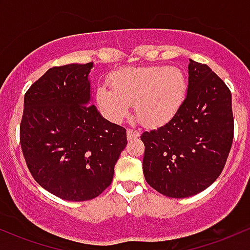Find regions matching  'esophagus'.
<instances>
[{
  "label": "esophagus",
  "mask_w": 250,
  "mask_h": 250,
  "mask_svg": "<svg viewBox=\"0 0 250 250\" xmlns=\"http://www.w3.org/2000/svg\"><path fill=\"white\" fill-rule=\"evenodd\" d=\"M127 138H128V140H136L140 138V133L138 130L128 129L127 130Z\"/></svg>",
  "instance_id": "34e87169"
}]
</instances>
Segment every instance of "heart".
<instances>
[{
  "label": "heart",
  "mask_w": 250,
  "mask_h": 250,
  "mask_svg": "<svg viewBox=\"0 0 250 250\" xmlns=\"http://www.w3.org/2000/svg\"><path fill=\"white\" fill-rule=\"evenodd\" d=\"M111 89L100 86L95 100L109 121L122 122L135 104L136 117L145 127L160 128L179 114L188 95V79L180 68L125 67L110 77Z\"/></svg>",
  "instance_id": "1"
}]
</instances>
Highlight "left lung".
Returning <instances> with one entry per match:
<instances>
[{
    "label": "left lung",
    "mask_w": 250,
    "mask_h": 250,
    "mask_svg": "<svg viewBox=\"0 0 250 250\" xmlns=\"http://www.w3.org/2000/svg\"><path fill=\"white\" fill-rule=\"evenodd\" d=\"M232 138L229 87L208 65L190 59L182 110L166 125L141 135L146 182L172 198L204 191L223 171Z\"/></svg>",
    "instance_id": "obj_1"
}]
</instances>
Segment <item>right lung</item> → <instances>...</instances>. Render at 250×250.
Listing matches in <instances>:
<instances>
[{
  "instance_id": "1",
  "label": "right lung",
  "mask_w": 250,
  "mask_h": 250,
  "mask_svg": "<svg viewBox=\"0 0 250 250\" xmlns=\"http://www.w3.org/2000/svg\"><path fill=\"white\" fill-rule=\"evenodd\" d=\"M94 62L49 68L24 95L20 141L27 167L65 201L94 199L110 185L127 131L91 104Z\"/></svg>"
}]
</instances>
